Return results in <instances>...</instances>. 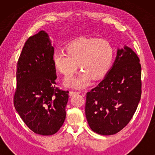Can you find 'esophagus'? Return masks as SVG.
<instances>
[{
	"label": "esophagus",
	"mask_w": 155,
	"mask_h": 155,
	"mask_svg": "<svg viewBox=\"0 0 155 155\" xmlns=\"http://www.w3.org/2000/svg\"><path fill=\"white\" fill-rule=\"evenodd\" d=\"M79 92H76V91H71V92H70V96H73V95H74V94H79Z\"/></svg>",
	"instance_id": "1"
}]
</instances>
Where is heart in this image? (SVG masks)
<instances>
[{
    "label": "heart",
    "instance_id": "1",
    "mask_svg": "<svg viewBox=\"0 0 155 155\" xmlns=\"http://www.w3.org/2000/svg\"><path fill=\"white\" fill-rule=\"evenodd\" d=\"M67 52L57 51L53 56L55 67L65 77L75 73L78 64L82 71L75 78L65 81L68 86L81 88L87 85L90 78L104 77L111 67L114 48L108 40L80 39L67 46Z\"/></svg>",
    "mask_w": 155,
    "mask_h": 155
}]
</instances>
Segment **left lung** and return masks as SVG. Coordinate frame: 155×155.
I'll return each mask as SVG.
<instances>
[{
    "label": "left lung",
    "instance_id": "obj_1",
    "mask_svg": "<svg viewBox=\"0 0 155 155\" xmlns=\"http://www.w3.org/2000/svg\"><path fill=\"white\" fill-rule=\"evenodd\" d=\"M141 65L128 46L118 49L113 67L98 85L86 94L85 114L94 132L114 135L127 126L142 94Z\"/></svg>",
    "mask_w": 155,
    "mask_h": 155
}]
</instances>
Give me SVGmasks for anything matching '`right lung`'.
Masks as SVG:
<instances>
[{
  "instance_id": "right-lung-1",
  "label": "right lung",
  "mask_w": 155,
  "mask_h": 155,
  "mask_svg": "<svg viewBox=\"0 0 155 155\" xmlns=\"http://www.w3.org/2000/svg\"><path fill=\"white\" fill-rule=\"evenodd\" d=\"M54 48L47 33L28 38L17 64L14 107L35 133L51 135L64 123L68 91L56 87Z\"/></svg>"
}]
</instances>
